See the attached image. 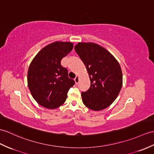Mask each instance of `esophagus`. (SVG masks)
I'll return each mask as SVG.
<instances>
[{
    "label": "esophagus",
    "instance_id": "obj_1",
    "mask_svg": "<svg viewBox=\"0 0 154 154\" xmlns=\"http://www.w3.org/2000/svg\"><path fill=\"white\" fill-rule=\"evenodd\" d=\"M74 80H75V83L77 84H78L79 82V76L76 75V77H75V78Z\"/></svg>",
    "mask_w": 154,
    "mask_h": 154
}]
</instances>
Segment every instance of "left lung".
Returning <instances> with one entry per match:
<instances>
[{"label": "left lung", "instance_id": "8db88e82", "mask_svg": "<svg viewBox=\"0 0 154 154\" xmlns=\"http://www.w3.org/2000/svg\"><path fill=\"white\" fill-rule=\"evenodd\" d=\"M75 50L91 80L88 90L81 92L83 103L94 111L108 108L122 87L123 75L119 62L106 49L93 42H79Z\"/></svg>", "mask_w": 154, "mask_h": 154}]
</instances>
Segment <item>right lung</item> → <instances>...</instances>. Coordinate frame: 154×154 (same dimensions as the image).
Masks as SVG:
<instances>
[{"instance_id": "add662e5", "label": "right lung", "mask_w": 154, "mask_h": 154, "mask_svg": "<svg viewBox=\"0 0 154 154\" xmlns=\"http://www.w3.org/2000/svg\"><path fill=\"white\" fill-rule=\"evenodd\" d=\"M73 44L57 41L46 46L32 60L27 84L36 102L48 109H56L66 100L67 92L75 85L61 60L72 51Z\"/></svg>"}]
</instances>
